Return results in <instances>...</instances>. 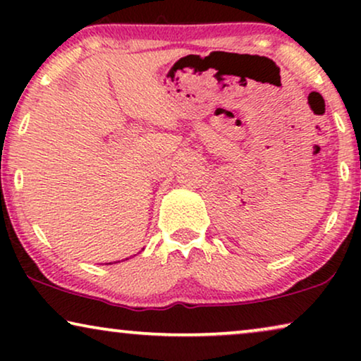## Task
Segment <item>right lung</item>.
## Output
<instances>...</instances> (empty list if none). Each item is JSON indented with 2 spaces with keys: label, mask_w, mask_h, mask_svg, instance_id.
I'll use <instances>...</instances> for the list:
<instances>
[{
  "label": "right lung",
  "mask_w": 361,
  "mask_h": 361,
  "mask_svg": "<svg viewBox=\"0 0 361 361\" xmlns=\"http://www.w3.org/2000/svg\"><path fill=\"white\" fill-rule=\"evenodd\" d=\"M110 264H111V263H110Z\"/></svg>",
  "instance_id": "obj_1"
}]
</instances>
